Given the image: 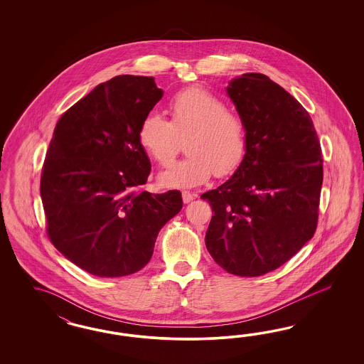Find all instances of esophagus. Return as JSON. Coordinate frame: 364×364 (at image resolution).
I'll use <instances>...</instances> for the list:
<instances>
[{
    "label": "esophagus",
    "mask_w": 364,
    "mask_h": 364,
    "mask_svg": "<svg viewBox=\"0 0 364 364\" xmlns=\"http://www.w3.org/2000/svg\"><path fill=\"white\" fill-rule=\"evenodd\" d=\"M181 196H183V201L187 204L189 201H192L193 198H196V195L195 193H192V192H188V191H184L183 193H181Z\"/></svg>",
    "instance_id": "esophagus-1"
}]
</instances>
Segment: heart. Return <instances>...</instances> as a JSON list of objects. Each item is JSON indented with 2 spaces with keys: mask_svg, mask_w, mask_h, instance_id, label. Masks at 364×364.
<instances>
[{
  "mask_svg": "<svg viewBox=\"0 0 364 364\" xmlns=\"http://www.w3.org/2000/svg\"><path fill=\"white\" fill-rule=\"evenodd\" d=\"M171 120L151 112L139 128L144 151L160 166H168L176 154L178 140H186V159L159 175L161 187H198L212 173L233 172L245 154V127L240 116L227 110L219 97L200 88L177 93L169 102Z\"/></svg>",
  "mask_w": 364,
  "mask_h": 364,
  "instance_id": "obj_1",
  "label": "heart"
}]
</instances>
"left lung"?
I'll return each mask as SVG.
<instances>
[{
    "label": "left lung",
    "mask_w": 364,
    "mask_h": 364,
    "mask_svg": "<svg viewBox=\"0 0 364 364\" xmlns=\"http://www.w3.org/2000/svg\"><path fill=\"white\" fill-rule=\"evenodd\" d=\"M245 127V154L224 184L201 195L213 216L205 245L237 276H262L284 264L312 239L323 160L309 112L262 73L225 88Z\"/></svg>",
    "instance_id": "left-lung-1"
}]
</instances>
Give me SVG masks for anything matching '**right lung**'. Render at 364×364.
Here are the masks:
<instances>
[{"mask_svg": "<svg viewBox=\"0 0 364 364\" xmlns=\"http://www.w3.org/2000/svg\"><path fill=\"white\" fill-rule=\"evenodd\" d=\"M163 95L154 77L116 76L55 125L40 184L46 230L55 248L92 275L140 271L160 230L183 208L178 191H136L151 173L139 128Z\"/></svg>", "mask_w": 364, "mask_h": 364, "instance_id": "right-lung-1", "label": "right lung"}]
</instances>
